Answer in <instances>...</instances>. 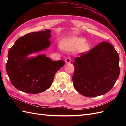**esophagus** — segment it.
<instances>
[{"label":"esophagus","instance_id":"esophagus-1","mask_svg":"<svg viewBox=\"0 0 126 126\" xmlns=\"http://www.w3.org/2000/svg\"><path fill=\"white\" fill-rule=\"evenodd\" d=\"M65 63H70V62H71V59H70V58L69 57H66V58H65Z\"/></svg>","mask_w":126,"mask_h":126}]
</instances>
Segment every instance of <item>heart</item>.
Segmentation results:
<instances>
[{
    "label": "heart",
    "instance_id": "b5f03b06",
    "mask_svg": "<svg viewBox=\"0 0 126 126\" xmlns=\"http://www.w3.org/2000/svg\"><path fill=\"white\" fill-rule=\"evenodd\" d=\"M85 42V38L74 37L64 40L62 42L61 47L63 49L68 51H74L79 49V52L84 53L89 49V44Z\"/></svg>",
    "mask_w": 126,
    "mask_h": 126
}]
</instances>
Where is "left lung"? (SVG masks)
Masks as SVG:
<instances>
[{"label": "left lung", "instance_id": "left-lung-1", "mask_svg": "<svg viewBox=\"0 0 126 126\" xmlns=\"http://www.w3.org/2000/svg\"><path fill=\"white\" fill-rule=\"evenodd\" d=\"M73 64L74 87L86 97H96L109 92L120 75L118 53L106 42L86 53H81Z\"/></svg>", "mask_w": 126, "mask_h": 126}]
</instances>
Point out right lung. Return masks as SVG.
I'll return each mask as SVG.
<instances>
[{"mask_svg":"<svg viewBox=\"0 0 126 126\" xmlns=\"http://www.w3.org/2000/svg\"><path fill=\"white\" fill-rule=\"evenodd\" d=\"M51 30L31 32L19 38L8 52L6 72L12 85L19 90L38 94L52 85L64 61H52L45 55L28 58L31 53L43 50L51 43Z\"/></svg>","mask_w":126,"mask_h":126,"instance_id":"right-lung-1","label":"right lung"}]
</instances>
